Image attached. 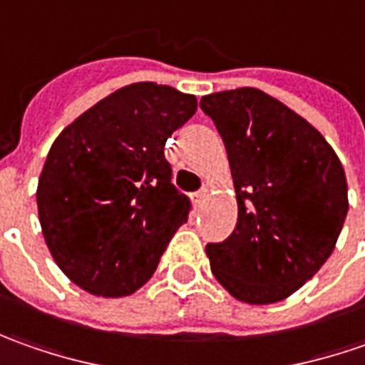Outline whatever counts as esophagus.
Returning a JSON list of instances; mask_svg holds the SVG:
<instances>
[{"instance_id": "obj_1", "label": "esophagus", "mask_w": 365, "mask_h": 365, "mask_svg": "<svg viewBox=\"0 0 365 365\" xmlns=\"http://www.w3.org/2000/svg\"><path fill=\"white\" fill-rule=\"evenodd\" d=\"M207 194H210V187H202L200 192H195V194L192 195V200H194L195 206H202V204H204V200L207 197Z\"/></svg>"}]
</instances>
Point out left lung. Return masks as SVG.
Returning <instances> with one entry per match:
<instances>
[{"label":"left lung","mask_w":365,"mask_h":365,"mask_svg":"<svg viewBox=\"0 0 365 365\" xmlns=\"http://www.w3.org/2000/svg\"><path fill=\"white\" fill-rule=\"evenodd\" d=\"M226 145L238 222L206 245L218 283L250 305L293 295L333 252L347 216V182L313 125L258 88L202 96Z\"/></svg>","instance_id":"1"}]
</instances>
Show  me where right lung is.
Wrapping results in <instances>:
<instances>
[{
  "mask_svg": "<svg viewBox=\"0 0 365 365\" xmlns=\"http://www.w3.org/2000/svg\"><path fill=\"white\" fill-rule=\"evenodd\" d=\"M195 108L194 95L135 82L58 135L36 197L46 245L72 283L123 297L153 277L192 212L171 183L163 147Z\"/></svg>",
  "mask_w": 365,
  "mask_h": 365,
  "instance_id": "add662e5",
  "label": "right lung"
}]
</instances>
